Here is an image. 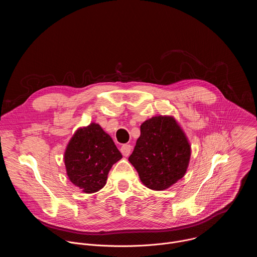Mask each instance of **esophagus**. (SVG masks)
I'll use <instances>...</instances> for the list:
<instances>
[{
  "label": "esophagus",
  "instance_id": "1",
  "mask_svg": "<svg viewBox=\"0 0 257 257\" xmlns=\"http://www.w3.org/2000/svg\"><path fill=\"white\" fill-rule=\"evenodd\" d=\"M120 151L124 157H129V155L131 154V151H132V146L130 144H123L121 146Z\"/></svg>",
  "mask_w": 257,
  "mask_h": 257
}]
</instances>
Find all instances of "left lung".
Returning a JSON list of instances; mask_svg holds the SVG:
<instances>
[{
  "instance_id": "1",
  "label": "left lung",
  "mask_w": 257,
  "mask_h": 257,
  "mask_svg": "<svg viewBox=\"0 0 257 257\" xmlns=\"http://www.w3.org/2000/svg\"><path fill=\"white\" fill-rule=\"evenodd\" d=\"M190 155V144L176 120L157 116L141 124L128 160L146 187L165 190L185 175Z\"/></svg>"
}]
</instances>
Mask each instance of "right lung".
<instances>
[{"instance_id":"add662e5","label":"right lung","mask_w":257,"mask_h":257,"mask_svg":"<svg viewBox=\"0 0 257 257\" xmlns=\"http://www.w3.org/2000/svg\"><path fill=\"white\" fill-rule=\"evenodd\" d=\"M121 159L122 155L111 136L95 123L75 132L64 156L70 181L85 193L101 189L108 171Z\"/></svg>"}]
</instances>
